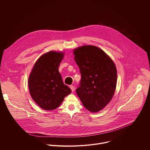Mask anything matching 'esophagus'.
<instances>
[{
	"label": "esophagus",
	"instance_id": "1",
	"mask_svg": "<svg viewBox=\"0 0 150 150\" xmlns=\"http://www.w3.org/2000/svg\"><path fill=\"white\" fill-rule=\"evenodd\" d=\"M70 88H71V90H72V92H74V91H75V87L74 85H71V86H70Z\"/></svg>",
	"mask_w": 150,
	"mask_h": 150
}]
</instances>
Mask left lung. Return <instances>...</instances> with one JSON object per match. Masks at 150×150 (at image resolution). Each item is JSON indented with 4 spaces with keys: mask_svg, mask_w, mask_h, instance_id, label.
<instances>
[{
    "mask_svg": "<svg viewBox=\"0 0 150 150\" xmlns=\"http://www.w3.org/2000/svg\"><path fill=\"white\" fill-rule=\"evenodd\" d=\"M81 79L76 94L88 110H102L113 97L117 83L115 64L104 51L94 46H83L74 50Z\"/></svg>",
    "mask_w": 150,
    "mask_h": 150,
    "instance_id": "8db88e82",
    "label": "left lung"
}]
</instances>
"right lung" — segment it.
<instances>
[{
    "label": "right lung",
    "instance_id": "obj_1",
    "mask_svg": "<svg viewBox=\"0 0 150 150\" xmlns=\"http://www.w3.org/2000/svg\"><path fill=\"white\" fill-rule=\"evenodd\" d=\"M64 56L61 52L50 51L37 60L28 78L30 95L42 109H56L64 98L71 93L63 82L59 67Z\"/></svg>",
    "mask_w": 150,
    "mask_h": 150
}]
</instances>
